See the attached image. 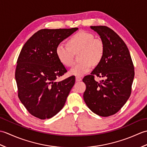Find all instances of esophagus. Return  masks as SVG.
<instances>
[{
  "mask_svg": "<svg viewBox=\"0 0 147 147\" xmlns=\"http://www.w3.org/2000/svg\"><path fill=\"white\" fill-rule=\"evenodd\" d=\"M82 78H81L80 77H78V76H76V81L77 82H80V81H82Z\"/></svg>",
  "mask_w": 147,
  "mask_h": 147,
  "instance_id": "34e87169",
  "label": "esophagus"
}]
</instances>
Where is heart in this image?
Here are the masks:
<instances>
[{"label":"heart","instance_id":"1","mask_svg":"<svg viewBox=\"0 0 147 147\" xmlns=\"http://www.w3.org/2000/svg\"><path fill=\"white\" fill-rule=\"evenodd\" d=\"M68 46L60 43L55 48V54L61 63L66 67L73 64V54L80 51L78 63L69 71L71 75L82 76L91 69L92 64H99L104 55V44L101 40L95 38L92 33L80 31L71 37Z\"/></svg>","mask_w":147,"mask_h":147}]
</instances>
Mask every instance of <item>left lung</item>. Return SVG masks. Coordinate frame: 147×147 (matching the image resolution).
I'll use <instances>...</instances> for the list:
<instances>
[{
  "label": "left lung",
  "mask_w": 147,
  "mask_h": 147,
  "mask_svg": "<svg viewBox=\"0 0 147 147\" xmlns=\"http://www.w3.org/2000/svg\"><path fill=\"white\" fill-rule=\"evenodd\" d=\"M104 44V55L90 75L84 77L83 98L88 107L100 116L114 115L129 98L135 76L134 65L126 43L105 26H92ZM103 77L99 83L94 76Z\"/></svg>",
  "instance_id": "left-lung-1"
}]
</instances>
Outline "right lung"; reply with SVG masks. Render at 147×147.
<instances>
[{
	"label": "right lung",
	"instance_id": "obj_1",
	"mask_svg": "<svg viewBox=\"0 0 147 147\" xmlns=\"http://www.w3.org/2000/svg\"><path fill=\"white\" fill-rule=\"evenodd\" d=\"M78 30H40L22 48L15 78L19 98L33 116L40 119H50L63 108L75 77L55 82L67 72L57 57L55 48Z\"/></svg>",
	"mask_w": 147,
	"mask_h": 147
}]
</instances>
